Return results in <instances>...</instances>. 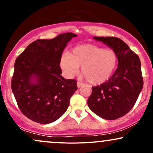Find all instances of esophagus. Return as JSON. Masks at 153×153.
<instances>
[{
    "label": "esophagus",
    "instance_id": "esophagus-1",
    "mask_svg": "<svg viewBox=\"0 0 153 153\" xmlns=\"http://www.w3.org/2000/svg\"><path fill=\"white\" fill-rule=\"evenodd\" d=\"M82 85H83V83H82V82H79V81L77 82V86H78V88H80V86H82Z\"/></svg>",
    "mask_w": 153,
    "mask_h": 153
}]
</instances>
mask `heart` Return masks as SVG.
<instances>
[{"instance_id":"1","label":"heart","mask_w":153,"mask_h":153,"mask_svg":"<svg viewBox=\"0 0 153 153\" xmlns=\"http://www.w3.org/2000/svg\"><path fill=\"white\" fill-rule=\"evenodd\" d=\"M118 62L115 51L92 44L75 47L71 54L64 53L60 59V68L67 78H71L81 66L82 73L93 85L106 82L113 75Z\"/></svg>"}]
</instances>
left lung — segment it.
<instances>
[{
  "label": "left lung",
  "mask_w": 153,
  "mask_h": 153,
  "mask_svg": "<svg viewBox=\"0 0 153 153\" xmlns=\"http://www.w3.org/2000/svg\"><path fill=\"white\" fill-rule=\"evenodd\" d=\"M94 39L115 51L118 67L108 80L92 88L88 106L101 118L114 120L132 108L143 89L141 62L137 54L120 39L111 36Z\"/></svg>",
  "instance_id": "1"
}]
</instances>
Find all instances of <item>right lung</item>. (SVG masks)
<instances>
[{
    "label": "right lung",
    "instance_id": "1",
    "mask_svg": "<svg viewBox=\"0 0 153 153\" xmlns=\"http://www.w3.org/2000/svg\"><path fill=\"white\" fill-rule=\"evenodd\" d=\"M71 32L31 43L16 59L11 89L21 111L40 124H50L64 114L77 91L76 80L61 75L59 67Z\"/></svg>",
    "mask_w": 153,
    "mask_h": 153
}]
</instances>
